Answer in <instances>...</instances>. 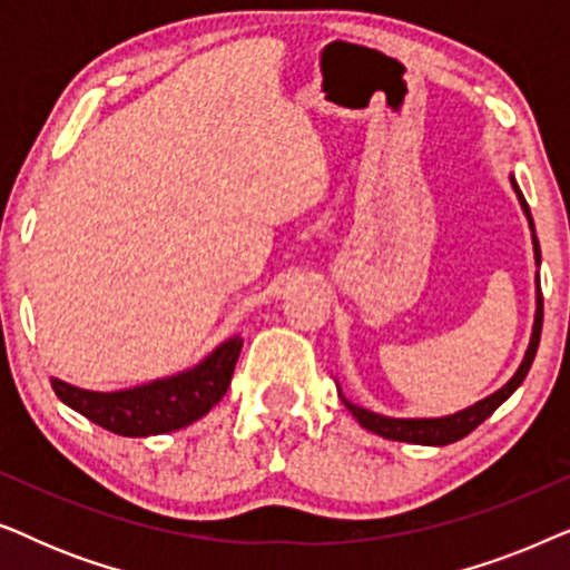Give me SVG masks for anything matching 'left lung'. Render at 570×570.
<instances>
[{
  "label": "left lung",
  "instance_id": "obj_1",
  "mask_svg": "<svg viewBox=\"0 0 570 570\" xmlns=\"http://www.w3.org/2000/svg\"><path fill=\"white\" fill-rule=\"evenodd\" d=\"M513 184V191H517V197L521 202V209H524L527 220H529V228H532V244H534V262L540 264V240L534 236V223H532V215H529V205L521 197L517 181ZM540 334H542V291H540V275H537V314H534V330H532V340H529V347H527V355L524 361H521L519 371L513 373V379L505 384L503 389H498L495 394L485 396V400L472 404V407H466L462 412H456V415H449V417H423V420H400V417H384V415H376V412L371 410H363L357 407V404L347 402L345 396H342V402H345V407L353 412L357 417V423H361L365 431L371 433H379L384 435V439H392V441H407V443H423V446H446V443H454L459 439H464V435H470L474 428H478L482 420H488L493 412L501 407V404L509 400V396L517 392L521 386V381L527 379L529 368H532V361L537 355V345H540Z\"/></svg>",
  "mask_w": 570,
  "mask_h": 570
}]
</instances>
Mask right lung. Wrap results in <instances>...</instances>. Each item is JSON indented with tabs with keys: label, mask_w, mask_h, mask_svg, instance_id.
<instances>
[{
	"label": "right lung",
	"mask_w": 570,
	"mask_h": 570,
	"mask_svg": "<svg viewBox=\"0 0 570 570\" xmlns=\"http://www.w3.org/2000/svg\"><path fill=\"white\" fill-rule=\"evenodd\" d=\"M244 340L230 337L197 368L124 392H88L51 379L57 396L92 423L116 435L145 439L191 425L228 392Z\"/></svg>",
	"instance_id": "add662e5"
}]
</instances>
